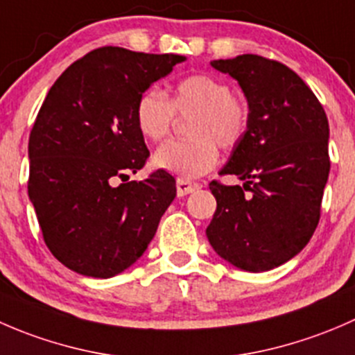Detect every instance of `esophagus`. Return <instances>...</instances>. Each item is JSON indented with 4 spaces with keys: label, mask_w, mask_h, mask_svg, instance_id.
<instances>
[{
    "label": "esophagus",
    "mask_w": 355,
    "mask_h": 355,
    "mask_svg": "<svg viewBox=\"0 0 355 355\" xmlns=\"http://www.w3.org/2000/svg\"><path fill=\"white\" fill-rule=\"evenodd\" d=\"M199 187H200V185L196 184V182L182 180V178H178V180H177V194H178V196L192 194V192L198 191Z\"/></svg>",
    "instance_id": "esophagus-1"
}]
</instances>
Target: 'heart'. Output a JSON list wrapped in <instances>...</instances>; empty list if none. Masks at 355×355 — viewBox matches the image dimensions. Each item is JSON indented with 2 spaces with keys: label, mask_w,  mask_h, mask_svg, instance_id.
I'll return each mask as SVG.
<instances>
[{
  "label": "heart",
  "mask_w": 355,
  "mask_h": 355,
  "mask_svg": "<svg viewBox=\"0 0 355 355\" xmlns=\"http://www.w3.org/2000/svg\"><path fill=\"white\" fill-rule=\"evenodd\" d=\"M223 78L196 73L182 78L171 91V99L159 87H149L135 103V125L148 141L164 139L173 125L175 113L194 114L191 141H168L153 156L155 168L194 180L213 170L220 159L218 144L235 149L244 141L250 123L245 99L232 94Z\"/></svg>",
  "instance_id": "1"
}]
</instances>
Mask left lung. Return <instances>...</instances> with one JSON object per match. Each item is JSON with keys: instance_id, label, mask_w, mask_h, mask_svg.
Returning <instances> with one entry per match:
<instances>
[{"instance_id": "8db88e82", "label": "left lung", "mask_w": 355, "mask_h": 355, "mask_svg": "<svg viewBox=\"0 0 355 355\" xmlns=\"http://www.w3.org/2000/svg\"><path fill=\"white\" fill-rule=\"evenodd\" d=\"M241 84L250 108L244 141L213 180L216 211L206 228L220 257L241 270H273L313 237L330 173V127L314 92L287 65L257 55L211 62Z\"/></svg>"}]
</instances>
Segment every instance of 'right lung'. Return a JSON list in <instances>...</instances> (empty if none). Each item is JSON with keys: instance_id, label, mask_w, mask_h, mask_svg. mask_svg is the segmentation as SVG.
<instances>
[{"instance_id": "obj_1", "label": "right lung", "mask_w": 355, "mask_h": 355, "mask_svg": "<svg viewBox=\"0 0 355 355\" xmlns=\"http://www.w3.org/2000/svg\"><path fill=\"white\" fill-rule=\"evenodd\" d=\"M184 60L105 46L49 89L28 137L27 189L46 245L75 273L110 278L132 266L177 196L164 170L128 175L149 157L135 103Z\"/></svg>"}]
</instances>
